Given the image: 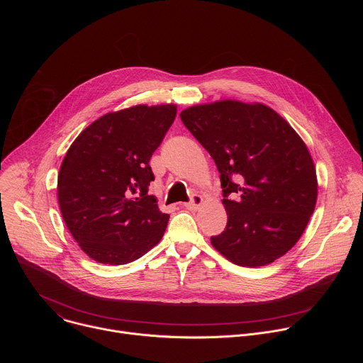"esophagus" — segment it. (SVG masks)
<instances>
[{
    "label": "esophagus",
    "instance_id": "esophagus-1",
    "mask_svg": "<svg viewBox=\"0 0 363 363\" xmlns=\"http://www.w3.org/2000/svg\"><path fill=\"white\" fill-rule=\"evenodd\" d=\"M202 202H203V199H202L201 195L192 194V195H191V201H189V202H185L184 206H185V208H188V210H196Z\"/></svg>",
    "mask_w": 363,
    "mask_h": 363
}]
</instances>
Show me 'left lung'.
I'll list each match as a JSON object with an SVG mask.
<instances>
[{
	"label": "left lung",
	"instance_id": "1",
	"mask_svg": "<svg viewBox=\"0 0 363 363\" xmlns=\"http://www.w3.org/2000/svg\"><path fill=\"white\" fill-rule=\"evenodd\" d=\"M181 121L220 172L225 230L211 244L237 266L262 267L301 237L318 199L316 169L296 130L262 103L220 100Z\"/></svg>",
	"mask_w": 363,
	"mask_h": 363
}]
</instances>
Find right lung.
Here are the masks:
<instances>
[{
	"instance_id": "obj_1",
	"label": "right lung",
	"mask_w": 363,
	"mask_h": 363,
	"mask_svg": "<svg viewBox=\"0 0 363 363\" xmlns=\"http://www.w3.org/2000/svg\"><path fill=\"white\" fill-rule=\"evenodd\" d=\"M175 116L177 105L106 113L69 147L57 181L60 211L94 262L126 264L161 241L169 216L149 195V161Z\"/></svg>"
}]
</instances>
